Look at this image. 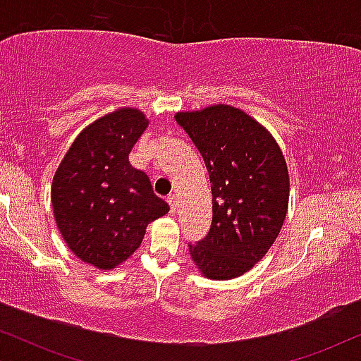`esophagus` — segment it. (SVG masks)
<instances>
[{
    "instance_id": "esophagus-1",
    "label": "esophagus",
    "mask_w": 361,
    "mask_h": 361,
    "mask_svg": "<svg viewBox=\"0 0 361 361\" xmlns=\"http://www.w3.org/2000/svg\"><path fill=\"white\" fill-rule=\"evenodd\" d=\"M166 202L169 205V212L175 214L176 212V197H175V195H169V197L166 198Z\"/></svg>"
}]
</instances>
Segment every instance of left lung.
I'll list each match as a JSON object with an SVG mask.
<instances>
[{
  "mask_svg": "<svg viewBox=\"0 0 361 361\" xmlns=\"http://www.w3.org/2000/svg\"><path fill=\"white\" fill-rule=\"evenodd\" d=\"M205 161L212 188L209 234L188 244L207 279L231 280L250 271L267 255L288 209V169L273 135L246 111L212 105L178 111Z\"/></svg>",
  "mask_w": 361,
  "mask_h": 361,
  "instance_id": "1",
  "label": "left lung"
}]
</instances>
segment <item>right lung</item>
<instances>
[{"mask_svg":"<svg viewBox=\"0 0 361 361\" xmlns=\"http://www.w3.org/2000/svg\"><path fill=\"white\" fill-rule=\"evenodd\" d=\"M149 126L137 109L103 115L74 139L52 180V209L68 247L100 270L118 267L142 243L149 222L169 212L128 154Z\"/></svg>","mask_w":361,"mask_h":361,"instance_id":"obj_1","label":"right lung"}]
</instances>
